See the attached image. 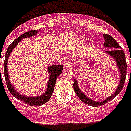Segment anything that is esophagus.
I'll return each instance as SVG.
<instances>
[{"label": "esophagus", "mask_w": 131, "mask_h": 131, "mask_svg": "<svg viewBox=\"0 0 131 131\" xmlns=\"http://www.w3.org/2000/svg\"><path fill=\"white\" fill-rule=\"evenodd\" d=\"M71 63L69 62H67L64 64V69H71Z\"/></svg>", "instance_id": "1"}]
</instances>
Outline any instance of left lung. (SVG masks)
Here are the masks:
<instances>
[{"label":"left lung","mask_w":131,"mask_h":131,"mask_svg":"<svg viewBox=\"0 0 131 131\" xmlns=\"http://www.w3.org/2000/svg\"><path fill=\"white\" fill-rule=\"evenodd\" d=\"M103 37L105 39V43H104V46L105 47H108V48H114L112 49L111 51H106V53L110 54L111 56L115 58V60L117 62V67L119 68L120 69V73H121V80L120 83L117 87V90L115 91V92L110 96V97L106 99L104 101H101V102H96L94 101H92L88 99L86 96L83 94L78 87V83L76 80H74V84H73V89L75 91L76 95L78 96V97L80 99V100L83 102H84L88 105H92L93 107H98L99 105H102L105 104L110 100L113 99L114 98L117 96L119 92L122 91V88H124V85L125 80H126V70H127V64H126V56L122 49H121V46L119 44L117 43V41L112 37L107 35V34H103ZM131 61V59H130ZM130 74H131V70H130Z\"/></svg>","instance_id":"obj_1"}]
</instances>
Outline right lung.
<instances>
[{
  "label": "right lung",
  "instance_id": "add662e5",
  "mask_svg": "<svg viewBox=\"0 0 131 131\" xmlns=\"http://www.w3.org/2000/svg\"><path fill=\"white\" fill-rule=\"evenodd\" d=\"M39 30H30L26 32L25 33L22 34L20 37L16 38L12 43L9 46L7 52L5 53V61H4V75H5V78L7 83V87L8 88L9 91L10 92L12 95L14 97L18 99L21 101L25 103L27 105H30V106H40L43 105L45 103L51 99L52 94L54 90L55 85H56V80L58 76L62 72L63 67L61 65H53L48 67V72L50 73V78L48 82V87H47V90L43 95L40 96L39 97H26L24 96L20 95L19 93L17 92L16 90L14 89V87L10 84L9 80L8 73H7V62L8 60L9 55L12 51V49L17 45V43H19V41L21 39L25 37H30L32 36L35 35V34L38 32ZM1 74V70H0Z\"/></svg>",
  "mask_w": 131,
  "mask_h": 131
}]
</instances>
